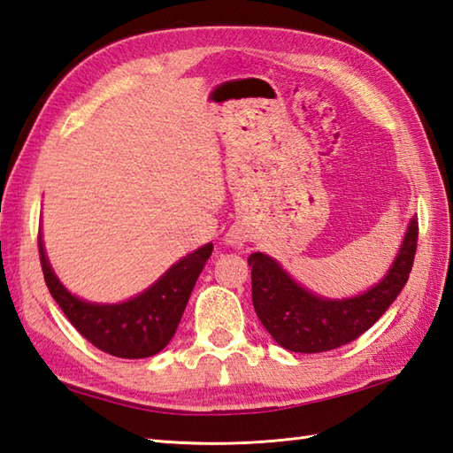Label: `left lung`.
<instances>
[{"label":"left lung","instance_id":"8db88e82","mask_svg":"<svg viewBox=\"0 0 453 453\" xmlns=\"http://www.w3.org/2000/svg\"><path fill=\"white\" fill-rule=\"evenodd\" d=\"M418 221L411 219L405 239L388 274L368 292L349 300H326L307 292L274 258L249 257L257 317L286 350L315 354L358 339L389 310L407 284L417 253Z\"/></svg>","mask_w":453,"mask_h":453}]
</instances>
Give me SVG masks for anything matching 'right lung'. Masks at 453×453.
Segmentation results:
<instances>
[{"label":"right lung","instance_id":"obj_1","mask_svg":"<svg viewBox=\"0 0 453 453\" xmlns=\"http://www.w3.org/2000/svg\"><path fill=\"white\" fill-rule=\"evenodd\" d=\"M211 243L173 265L146 292L122 303L80 300L58 280L38 234L42 274L48 290L70 323L99 350L117 358H150L165 349L180 323L198 274L211 255Z\"/></svg>","mask_w":453,"mask_h":453}]
</instances>
